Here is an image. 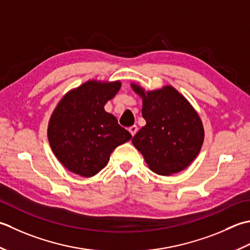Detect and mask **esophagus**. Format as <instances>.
<instances>
[{"mask_svg":"<svg viewBox=\"0 0 250 250\" xmlns=\"http://www.w3.org/2000/svg\"><path fill=\"white\" fill-rule=\"evenodd\" d=\"M128 130H129V132L131 134V136H135V134L137 132V130H138V127H137L136 125H132V126H130V127H129Z\"/></svg>","mask_w":250,"mask_h":250,"instance_id":"34e87169","label":"esophagus"}]
</instances>
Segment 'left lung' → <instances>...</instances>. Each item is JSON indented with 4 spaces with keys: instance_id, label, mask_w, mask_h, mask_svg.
Instances as JSON below:
<instances>
[{
    "instance_id": "left-lung-1",
    "label": "left lung",
    "mask_w": 250,
    "mask_h": 250,
    "mask_svg": "<svg viewBox=\"0 0 250 250\" xmlns=\"http://www.w3.org/2000/svg\"><path fill=\"white\" fill-rule=\"evenodd\" d=\"M132 89L144 98L142 116L146 122L134 136L132 145L155 174L167 176L185 169L204 141L200 116L171 86L146 94L138 85L132 84Z\"/></svg>"
}]
</instances>
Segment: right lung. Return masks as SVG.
<instances>
[{
  "label": "right lung",
  "instance_id": "1",
  "mask_svg": "<svg viewBox=\"0 0 250 250\" xmlns=\"http://www.w3.org/2000/svg\"><path fill=\"white\" fill-rule=\"evenodd\" d=\"M120 88V82L90 81L65 95L55 109L48 140L56 157L70 171L95 176L108 164L111 152L131 138L104 108Z\"/></svg>",
  "mask_w": 250,
  "mask_h": 250
}]
</instances>
